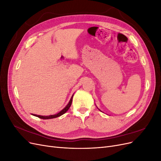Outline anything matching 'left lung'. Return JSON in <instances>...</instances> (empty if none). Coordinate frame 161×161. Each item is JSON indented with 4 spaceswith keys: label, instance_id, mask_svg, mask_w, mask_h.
Masks as SVG:
<instances>
[{
    "label": "left lung",
    "instance_id": "1",
    "mask_svg": "<svg viewBox=\"0 0 161 161\" xmlns=\"http://www.w3.org/2000/svg\"><path fill=\"white\" fill-rule=\"evenodd\" d=\"M99 109V110H100V109ZM100 111H101V110H100Z\"/></svg>",
    "mask_w": 161,
    "mask_h": 161
}]
</instances>
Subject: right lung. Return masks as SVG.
<instances>
[{"label": "right lung", "instance_id": "right-lung-1", "mask_svg": "<svg viewBox=\"0 0 161 161\" xmlns=\"http://www.w3.org/2000/svg\"><path fill=\"white\" fill-rule=\"evenodd\" d=\"M73 95L71 97V98L69 102V103H68L66 105V106L65 107V108L63 109L62 110H61L59 113H58L56 114H54V115H36V114H31L33 116H36V117H37V118H41V119H53V118H58V117H60L62 115L64 114L66 112L69 110V109L70 108V107L71 106V104H72V97H73Z\"/></svg>", "mask_w": 161, "mask_h": 161}]
</instances>
